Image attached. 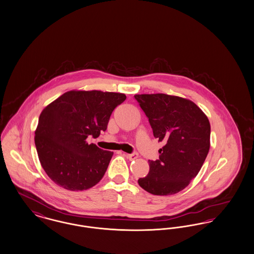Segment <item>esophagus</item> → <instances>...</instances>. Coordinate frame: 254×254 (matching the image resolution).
Here are the masks:
<instances>
[{
  "instance_id": "34e87169",
  "label": "esophagus",
  "mask_w": 254,
  "mask_h": 254,
  "mask_svg": "<svg viewBox=\"0 0 254 254\" xmlns=\"http://www.w3.org/2000/svg\"><path fill=\"white\" fill-rule=\"evenodd\" d=\"M127 159H129L130 160H135L138 158V154L137 153H133V154H126L125 155Z\"/></svg>"
}]
</instances>
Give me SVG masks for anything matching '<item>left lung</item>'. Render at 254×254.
<instances>
[{"instance_id": "left-lung-1", "label": "left lung", "mask_w": 254, "mask_h": 254, "mask_svg": "<svg viewBox=\"0 0 254 254\" xmlns=\"http://www.w3.org/2000/svg\"><path fill=\"white\" fill-rule=\"evenodd\" d=\"M153 133L164 145L160 159L149 160L139 187L153 195H173L190 184L203 164L210 147V123L193 101L165 94H135Z\"/></svg>"}]
</instances>
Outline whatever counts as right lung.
I'll list each match as a JSON object with an SVG mask.
<instances>
[{"label":"right lung","instance_id":"add662e5","mask_svg":"<svg viewBox=\"0 0 254 254\" xmlns=\"http://www.w3.org/2000/svg\"><path fill=\"white\" fill-rule=\"evenodd\" d=\"M125 99L121 93L72 90L44 108L34 141L41 165L54 184L82 191L99 183L114 152L89 144L87 138L106 131L113 111Z\"/></svg>","mask_w":254,"mask_h":254}]
</instances>
